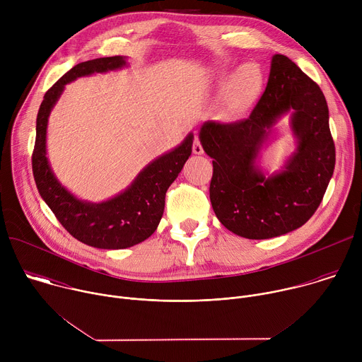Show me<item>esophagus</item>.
Listing matches in <instances>:
<instances>
[{"label":"esophagus","instance_id":"esophagus-1","mask_svg":"<svg viewBox=\"0 0 362 362\" xmlns=\"http://www.w3.org/2000/svg\"><path fill=\"white\" fill-rule=\"evenodd\" d=\"M193 153L194 154H202L203 153V146H202V143L197 137L193 140Z\"/></svg>","mask_w":362,"mask_h":362}]
</instances>
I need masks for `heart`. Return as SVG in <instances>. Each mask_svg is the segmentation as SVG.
I'll return each mask as SVG.
<instances>
[{
	"instance_id": "1",
	"label": "heart",
	"mask_w": 362,
	"mask_h": 362,
	"mask_svg": "<svg viewBox=\"0 0 362 362\" xmlns=\"http://www.w3.org/2000/svg\"><path fill=\"white\" fill-rule=\"evenodd\" d=\"M261 78L257 71L250 66L240 67L226 86V100L232 107H245L250 105L259 88Z\"/></svg>"
}]
</instances>
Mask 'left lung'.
Masks as SVG:
<instances>
[{
	"label": "left lung",
	"mask_w": 362,
	"mask_h": 362,
	"mask_svg": "<svg viewBox=\"0 0 362 362\" xmlns=\"http://www.w3.org/2000/svg\"><path fill=\"white\" fill-rule=\"evenodd\" d=\"M293 112L297 153L286 170L265 178L254 168L276 119ZM324 93L292 60L272 57L269 80L247 117L206 122L200 141L214 160L211 203L221 223L247 239H269L300 228L322 202L335 168Z\"/></svg>",
	"instance_id": "left-lung-1"
}]
</instances>
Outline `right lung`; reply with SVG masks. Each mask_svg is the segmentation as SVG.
Returning a JSON list of instances; mask_svg holds the SVG:
<instances>
[{
	"label": "right lung",
	"instance_id": "obj_1",
	"mask_svg": "<svg viewBox=\"0 0 362 362\" xmlns=\"http://www.w3.org/2000/svg\"><path fill=\"white\" fill-rule=\"evenodd\" d=\"M124 64L120 56L88 60L74 66L48 88L37 115L31 156L34 180L48 208L71 236L100 249L130 247L156 230L163 216L166 192L192 154L193 134L190 133L179 147L143 169L127 190L101 203L81 202L57 182L45 156L47 122L51 109L67 83L81 76L116 70Z\"/></svg>",
	"mask_w": 362,
	"mask_h": 362
}]
</instances>
